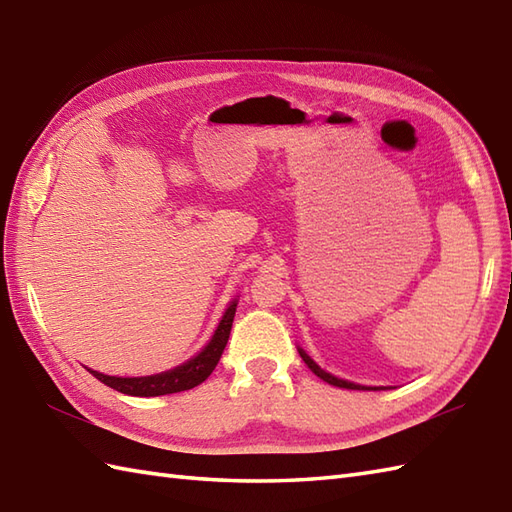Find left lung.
Masks as SVG:
<instances>
[{
	"label": "left lung",
	"instance_id": "1",
	"mask_svg": "<svg viewBox=\"0 0 512 512\" xmlns=\"http://www.w3.org/2000/svg\"><path fill=\"white\" fill-rule=\"evenodd\" d=\"M300 352V357H303V361L307 363V368L316 374V376H320L324 383H329V385H335V387H342V389H365V387H361V385H355V383H348V381H342V378H335L333 374H329V372H324L322 368H318L316 363H313V359L307 355V352H303V350H298Z\"/></svg>",
	"mask_w": 512,
	"mask_h": 512
}]
</instances>
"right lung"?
<instances>
[{
    "mask_svg": "<svg viewBox=\"0 0 512 512\" xmlns=\"http://www.w3.org/2000/svg\"><path fill=\"white\" fill-rule=\"evenodd\" d=\"M235 307H238V303L229 305V309L225 311V316H222L218 329L212 337V342L203 348L201 355H196L194 359L179 365V368H175V370L164 372V374H155V376H144V378L106 376V374H99L95 370H90V374H93L103 385H108L121 393H127V396H140V398L166 396V393L186 391V389L201 385L205 378L214 372V368L220 361L222 350H225V346L229 342Z\"/></svg>",
    "mask_w": 512,
    "mask_h": 512,
    "instance_id": "add662e5",
    "label": "right lung"
}]
</instances>
